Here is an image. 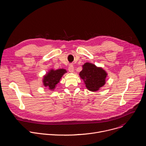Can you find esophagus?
I'll list each match as a JSON object with an SVG mask.
<instances>
[{
	"label": "esophagus",
	"mask_w": 146,
	"mask_h": 146,
	"mask_svg": "<svg viewBox=\"0 0 146 146\" xmlns=\"http://www.w3.org/2000/svg\"><path fill=\"white\" fill-rule=\"evenodd\" d=\"M68 70H69V71L70 73L73 72V70H74V67H73V66L72 65H70Z\"/></svg>",
	"instance_id": "1"
}]
</instances>
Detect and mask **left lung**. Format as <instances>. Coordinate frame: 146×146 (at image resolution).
Returning <instances> with one entry per match:
<instances>
[{
	"label": "left lung",
	"mask_w": 146,
	"mask_h": 146,
	"mask_svg": "<svg viewBox=\"0 0 146 146\" xmlns=\"http://www.w3.org/2000/svg\"><path fill=\"white\" fill-rule=\"evenodd\" d=\"M82 67L79 76L84 81L88 90L96 92L105 86L108 73L102 68L97 67L90 62H86Z\"/></svg>",
	"instance_id": "1"
}]
</instances>
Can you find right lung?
<instances>
[{
    "instance_id": "right-lung-1",
    "label": "right lung",
    "mask_w": 146,
    "mask_h": 146,
    "mask_svg": "<svg viewBox=\"0 0 146 146\" xmlns=\"http://www.w3.org/2000/svg\"><path fill=\"white\" fill-rule=\"evenodd\" d=\"M67 73V71L64 69H59L57 70L50 69L43 78V86L45 87L48 88L51 91H54L56 84L59 82L60 80L64 74Z\"/></svg>"
}]
</instances>
